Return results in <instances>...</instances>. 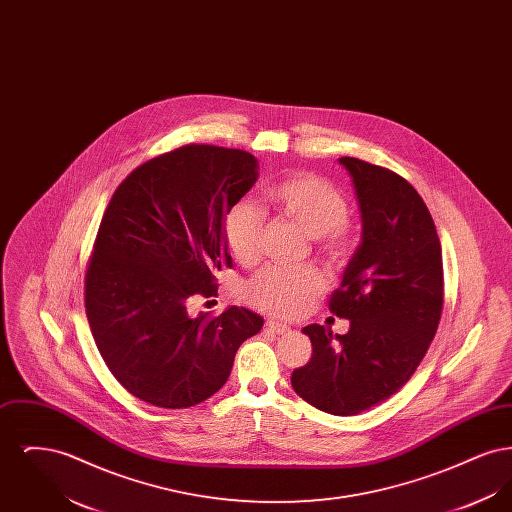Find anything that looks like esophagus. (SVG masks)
<instances>
[{"mask_svg":"<svg viewBox=\"0 0 512 512\" xmlns=\"http://www.w3.org/2000/svg\"><path fill=\"white\" fill-rule=\"evenodd\" d=\"M267 330H270L272 334H282V336H286V334L292 332L290 326H286V324H282V322H274V320H268Z\"/></svg>","mask_w":512,"mask_h":512,"instance_id":"34e87169","label":"esophagus"}]
</instances>
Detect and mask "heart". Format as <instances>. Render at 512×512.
Returning <instances> with one entry per match:
<instances>
[{
    "mask_svg": "<svg viewBox=\"0 0 512 512\" xmlns=\"http://www.w3.org/2000/svg\"><path fill=\"white\" fill-rule=\"evenodd\" d=\"M270 201L307 236L315 238L322 253L332 259L345 255L349 232L345 220L349 205L340 190L311 174H295L268 190ZM265 234V213L253 201L236 203L224 220V242L236 261L251 265L261 255ZM324 290V278L315 268L270 267L259 272L247 286L245 297L251 305L278 315L293 317Z\"/></svg>",
    "mask_w": 512,
    "mask_h": 512,
    "instance_id": "obj_1",
    "label": "heart"
}]
</instances>
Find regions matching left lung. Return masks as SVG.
Returning a JSON list of instances; mask_svg holds the SVG:
<instances>
[{"label": "left lung", "instance_id": "obj_1", "mask_svg": "<svg viewBox=\"0 0 512 512\" xmlns=\"http://www.w3.org/2000/svg\"><path fill=\"white\" fill-rule=\"evenodd\" d=\"M349 172L361 213V244L332 293L343 336L309 324L313 357L292 374L299 397L324 413L353 416L390 399L413 376L436 336L443 307L441 245L432 215L399 174L355 157Z\"/></svg>", "mask_w": 512, "mask_h": 512}]
</instances>
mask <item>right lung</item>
Segmentation results:
<instances>
[{
  "label": "right lung",
  "mask_w": 512,
  "mask_h": 512,
  "mask_svg": "<svg viewBox=\"0 0 512 512\" xmlns=\"http://www.w3.org/2000/svg\"><path fill=\"white\" fill-rule=\"evenodd\" d=\"M259 178L242 149L184 146L130 172L111 197L86 270V315L122 388L188 409L226 384L236 351L263 328L245 307L188 311L232 265L224 220Z\"/></svg>",
  "instance_id": "obj_1"
}]
</instances>
